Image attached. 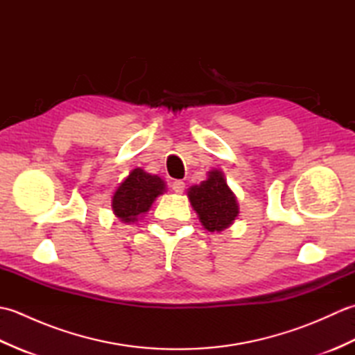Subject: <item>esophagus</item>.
<instances>
[{"instance_id": "34e87169", "label": "esophagus", "mask_w": 355, "mask_h": 355, "mask_svg": "<svg viewBox=\"0 0 355 355\" xmlns=\"http://www.w3.org/2000/svg\"><path fill=\"white\" fill-rule=\"evenodd\" d=\"M184 187H186V183L182 182V180H175V182L172 183V191L177 192V193H183Z\"/></svg>"}]
</instances>
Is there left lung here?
Listing matches in <instances>:
<instances>
[{
	"instance_id": "obj_1",
	"label": "left lung",
	"mask_w": 355,
	"mask_h": 355,
	"mask_svg": "<svg viewBox=\"0 0 355 355\" xmlns=\"http://www.w3.org/2000/svg\"><path fill=\"white\" fill-rule=\"evenodd\" d=\"M187 197L201 224L209 232H223L230 227L239 214L235 193L230 191L221 171L214 169L207 180L187 191Z\"/></svg>"
}]
</instances>
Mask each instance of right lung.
I'll return each instance as SVG.
<instances>
[{
	"label": "right lung",
	"instance_id": "right-lung-1",
	"mask_svg": "<svg viewBox=\"0 0 355 355\" xmlns=\"http://www.w3.org/2000/svg\"><path fill=\"white\" fill-rule=\"evenodd\" d=\"M164 191L166 184L160 177L135 168L112 195V212L122 223L137 221Z\"/></svg>",
	"mask_w": 355,
	"mask_h": 355
}]
</instances>
